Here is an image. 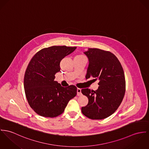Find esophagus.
Returning a JSON list of instances; mask_svg holds the SVG:
<instances>
[{
    "mask_svg": "<svg viewBox=\"0 0 149 149\" xmlns=\"http://www.w3.org/2000/svg\"><path fill=\"white\" fill-rule=\"evenodd\" d=\"M81 95H82L81 89L78 88H77V95H78V96H81Z\"/></svg>",
    "mask_w": 149,
    "mask_h": 149,
    "instance_id": "esophagus-1",
    "label": "esophagus"
}]
</instances>
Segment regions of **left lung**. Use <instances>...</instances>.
Returning <instances> with one entry per match:
<instances>
[{"instance_id": "obj_1", "label": "left lung", "mask_w": 149, "mask_h": 149, "mask_svg": "<svg viewBox=\"0 0 149 149\" xmlns=\"http://www.w3.org/2000/svg\"><path fill=\"white\" fill-rule=\"evenodd\" d=\"M84 54L89 62L86 78L98 80L99 87L95 91L82 89L88 103L81 110L90 119H103L112 115L123 99L126 91L124 71L116 55L110 51L88 49Z\"/></svg>"}]
</instances>
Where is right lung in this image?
I'll use <instances>...</instances> for the list:
<instances>
[{
	"mask_svg": "<svg viewBox=\"0 0 149 149\" xmlns=\"http://www.w3.org/2000/svg\"><path fill=\"white\" fill-rule=\"evenodd\" d=\"M76 47L54 46L36 52L28 65L24 77L26 98L39 116L54 118L62 114L70 99L77 94L74 85L62 87L55 81L60 71V62Z\"/></svg>",
	"mask_w": 149,
	"mask_h": 149,
	"instance_id": "obj_1",
	"label": "right lung"
}]
</instances>
